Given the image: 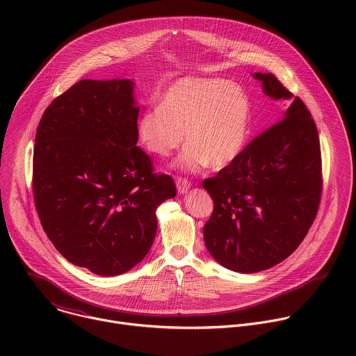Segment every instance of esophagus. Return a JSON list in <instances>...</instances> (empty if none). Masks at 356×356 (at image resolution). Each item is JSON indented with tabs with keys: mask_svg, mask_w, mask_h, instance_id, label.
<instances>
[{
	"mask_svg": "<svg viewBox=\"0 0 356 356\" xmlns=\"http://www.w3.org/2000/svg\"><path fill=\"white\" fill-rule=\"evenodd\" d=\"M176 187H177V191L180 194H184L188 191V188L191 187V183L186 179V177H177L176 179Z\"/></svg>",
	"mask_w": 356,
	"mask_h": 356,
	"instance_id": "34e87169",
	"label": "esophagus"
}]
</instances>
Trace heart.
<instances>
[{
	"label": "heart",
	"mask_w": 356,
	"mask_h": 356,
	"mask_svg": "<svg viewBox=\"0 0 356 356\" xmlns=\"http://www.w3.org/2000/svg\"><path fill=\"white\" fill-rule=\"evenodd\" d=\"M250 124V98L241 86L186 79L163 92L159 106L140 114L136 132L143 149L158 158H168L187 139L176 166L194 172L234 163L246 146Z\"/></svg>",
	"instance_id": "heart-1"
}]
</instances>
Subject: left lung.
<instances>
[{
    "label": "left lung",
    "mask_w": 356,
    "mask_h": 356,
    "mask_svg": "<svg viewBox=\"0 0 356 356\" xmlns=\"http://www.w3.org/2000/svg\"><path fill=\"white\" fill-rule=\"evenodd\" d=\"M273 99H293L280 121L202 181L214 210L202 234L211 257L239 273L266 270L297 249L318 211L320 138L310 111L270 73H255Z\"/></svg>",
    "instance_id": "1"
}]
</instances>
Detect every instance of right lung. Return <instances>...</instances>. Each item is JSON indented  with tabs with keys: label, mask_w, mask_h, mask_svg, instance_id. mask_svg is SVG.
Wrapping results in <instances>:
<instances>
[{
	"label": "right lung",
	"mask_w": 356,
	"mask_h": 356,
	"mask_svg": "<svg viewBox=\"0 0 356 356\" xmlns=\"http://www.w3.org/2000/svg\"><path fill=\"white\" fill-rule=\"evenodd\" d=\"M129 79L81 80L55 98L38 125L33 198L62 255L99 276L139 264L154 243L156 209L176 195L169 175L136 146Z\"/></svg>",
	"instance_id": "right-lung-1"
}]
</instances>
